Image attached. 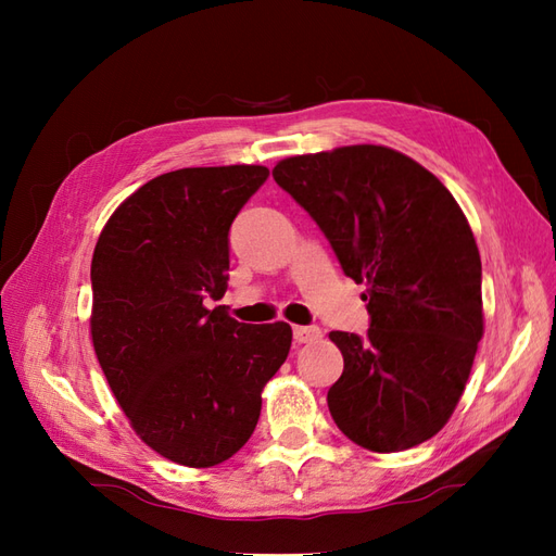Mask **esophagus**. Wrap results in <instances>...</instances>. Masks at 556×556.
I'll use <instances>...</instances> for the list:
<instances>
[{
	"instance_id": "obj_1",
	"label": "esophagus",
	"mask_w": 556,
	"mask_h": 556,
	"mask_svg": "<svg viewBox=\"0 0 556 556\" xmlns=\"http://www.w3.org/2000/svg\"><path fill=\"white\" fill-rule=\"evenodd\" d=\"M319 336H323L319 327H294V341L296 343H313V341L319 339Z\"/></svg>"
}]
</instances>
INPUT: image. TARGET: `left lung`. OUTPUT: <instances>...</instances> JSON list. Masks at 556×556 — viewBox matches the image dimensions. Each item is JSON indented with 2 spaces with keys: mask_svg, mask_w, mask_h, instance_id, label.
<instances>
[{
  "mask_svg": "<svg viewBox=\"0 0 556 556\" xmlns=\"http://www.w3.org/2000/svg\"><path fill=\"white\" fill-rule=\"evenodd\" d=\"M274 178L323 229L343 274L366 282V336L331 331L343 374L333 422L371 452L439 433L482 339V264L462 208L422 164L345 146L276 164Z\"/></svg>",
  "mask_w": 556,
  "mask_h": 556,
  "instance_id": "left-lung-1",
  "label": "left lung"
}]
</instances>
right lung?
I'll use <instances>...</instances> for the list:
<instances>
[{"mask_svg": "<svg viewBox=\"0 0 556 556\" xmlns=\"http://www.w3.org/2000/svg\"><path fill=\"white\" fill-rule=\"evenodd\" d=\"M266 166H194L148 180L99 233L92 345L139 439L162 457L208 468L257 427L264 384L288 359V323L243 325L223 299L229 227Z\"/></svg>", "mask_w": 556, "mask_h": 556, "instance_id": "1", "label": "right lung"}]
</instances>
